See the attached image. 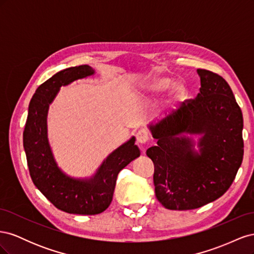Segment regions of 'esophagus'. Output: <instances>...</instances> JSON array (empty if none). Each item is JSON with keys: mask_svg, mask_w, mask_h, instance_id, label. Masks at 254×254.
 <instances>
[{"mask_svg": "<svg viewBox=\"0 0 254 254\" xmlns=\"http://www.w3.org/2000/svg\"><path fill=\"white\" fill-rule=\"evenodd\" d=\"M148 140H149V135H148V132L146 131L145 129H141V130H139V131L136 132V141H137V143L145 144Z\"/></svg>", "mask_w": 254, "mask_h": 254, "instance_id": "esophagus-1", "label": "esophagus"}]
</instances>
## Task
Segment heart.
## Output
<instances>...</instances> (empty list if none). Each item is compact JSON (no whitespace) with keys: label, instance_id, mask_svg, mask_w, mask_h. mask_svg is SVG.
<instances>
[{"label":"heart","instance_id":"heart-1","mask_svg":"<svg viewBox=\"0 0 254 254\" xmlns=\"http://www.w3.org/2000/svg\"><path fill=\"white\" fill-rule=\"evenodd\" d=\"M173 81L167 78V77H159L153 80L149 86H148V91L150 92L151 94H161L163 92L167 91L172 87ZM172 92H173V97L175 101L181 102L184 99L187 95V90L186 87L183 86L182 83H176L172 88Z\"/></svg>","mask_w":254,"mask_h":254}]
</instances>
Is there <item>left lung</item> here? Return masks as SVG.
Instances as JSON below:
<instances>
[{
	"label": "left lung",
	"instance_id": "left-lung-1",
	"mask_svg": "<svg viewBox=\"0 0 254 254\" xmlns=\"http://www.w3.org/2000/svg\"><path fill=\"white\" fill-rule=\"evenodd\" d=\"M201 88L193 99L156 125L157 145L146 151L155 165L158 200L168 210H193L216 200L231 187L243 162V113L220 75L198 68ZM182 133L201 134V152Z\"/></svg>",
	"mask_w": 254,
	"mask_h": 254
}]
</instances>
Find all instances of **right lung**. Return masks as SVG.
<instances>
[{
	"mask_svg": "<svg viewBox=\"0 0 254 254\" xmlns=\"http://www.w3.org/2000/svg\"><path fill=\"white\" fill-rule=\"evenodd\" d=\"M93 74V68L87 64L72 66L40 84L29 103L23 132V145L34 184L57 209L70 214L95 215L104 212L112 201L119 173L141 155L132 136L109 155L90 179L71 178L57 166L48 141L49 106L61 86Z\"/></svg>",
	"mask_w": 254,
	"mask_h": 254,
	"instance_id": "obj_1",
	"label": "right lung"
}]
</instances>
